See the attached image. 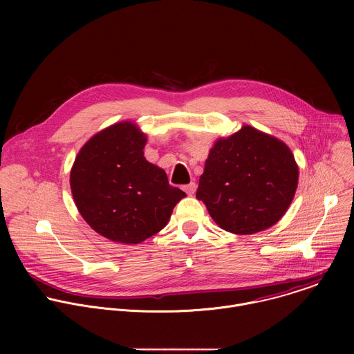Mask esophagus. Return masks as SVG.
I'll return each instance as SVG.
<instances>
[{
    "instance_id": "34e87169",
    "label": "esophagus",
    "mask_w": 354,
    "mask_h": 354,
    "mask_svg": "<svg viewBox=\"0 0 354 354\" xmlns=\"http://www.w3.org/2000/svg\"><path fill=\"white\" fill-rule=\"evenodd\" d=\"M196 187H197L196 183H194V182H190L189 185H185V186H183V190H185L187 194H193V193L196 192Z\"/></svg>"
}]
</instances>
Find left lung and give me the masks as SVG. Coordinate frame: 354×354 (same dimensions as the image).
<instances>
[{
  "mask_svg": "<svg viewBox=\"0 0 354 354\" xmlns=\"http://www.w3.org/2000/svg\"><path fill=\"white\" fill-rule=\"evenodd\" d=\"M298 185V165L281 140L252 126L216 140L198 179L196 197L216 224L250 235L274 225Z\"/></svg>",
  "mask_w": 354,
  "mask_h": 354,
  "instance_id": "obj_1",
  "label": "left lung"
}]
</instances>
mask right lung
Segmentation results:
<instances>
[{
    "label": "right lung",
    "mask_w": 354,
    "mask_h": 354,
    "mask_svg": "<svg viewBox=\"0 0 354 354\" xmlns=\"http://www.w3.org/2000/svg\"><path fill=\"white\" fill-rule=\"evenodd\" d=\"M147 134L130 120L93 134L70 172L74 203L88 225L112 242L136 245L160 232L186 196L144 157Z\"/></svg>",
    "instance_id": "add662e5"
}]
</instances>
